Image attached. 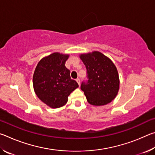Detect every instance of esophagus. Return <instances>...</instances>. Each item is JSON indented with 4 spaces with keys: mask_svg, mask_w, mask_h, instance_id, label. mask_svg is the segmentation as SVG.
Masks as SVG:
<instances>
[{
    "mask_svg": "<svg viewBox=\"0 0 155 155\" xmlns=\"http://www.w3.org/2000/svg\"><path fill=\"white\" fill-rule=\"evenodd\" d=\"M76 81H77V82L78 83V85H80V84H81V81H80V79L79 78H77V79H76Z\"/></svg>",
    "mask_w": 155,
    "mask_h": 155,
    "instance_id": "obj_1",
    "label": "esophagus"
}]
</instances>
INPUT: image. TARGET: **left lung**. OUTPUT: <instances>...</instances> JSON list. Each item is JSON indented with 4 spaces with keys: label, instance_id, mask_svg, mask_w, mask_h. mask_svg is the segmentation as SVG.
<instances>
[{
    "label": "left lung",
    "instance_id": "8db88e82",
    "mask_svg": "<svg viewBox=\"0 0 155 155\" xmlns=\"http://www.w3.org/2000/svg\"><path fill=\"white\" fill-rule=\"evenodd\" d=\"M80 58L87 69V81L81 85L87 102L95 106L105 105L117 96L120 87L118 72L114 63L98 51L82 54Z\"/></svg>",
    "mask_w": 155,
    "mask_h": 155
}]
</instances>
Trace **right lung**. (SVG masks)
<instances>
[{
    "label": "right lung",
    "instance_id": "add662e5",
    "mask_svg": "<svg viewBox=\"0 0 155 155\" xmlns=\"http://www.w3.org/2000/svg\"><path fill=\"white\" fill-rule=\"evenodd\" d=\"M68 57V54L54 52L41 59L34 72V91L43 103L52 108L64 106L68 96L78 87L65 66Z\"/></svg>",
    "mask_w": 155,
    "mask_h": 155
}]
</instances>
